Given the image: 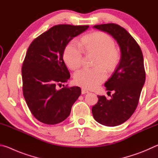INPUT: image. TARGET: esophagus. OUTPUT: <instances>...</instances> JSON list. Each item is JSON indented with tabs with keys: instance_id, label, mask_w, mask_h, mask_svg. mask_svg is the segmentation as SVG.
Returning <instances> with one entry per match:
<instances>
[{
	"instance_id": "1",
	"label": "esophagus",
	"mask_w": 158,
	"mask_h": 158,
	"mask_svg": "<svg viewBox=\"0 0 158 158\" xmlns=\"http://www.w3.org/2000/svg\"><path fill=\"white\" fill-rule=\"evenodd\" d=\"M89 93V90L85 89H84V88H82L81 89V93L82 94H85V93Z\"/></svg>"
}]
</instances>
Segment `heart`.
<instances>
[{
	"mask_svg": "<svg viewBox=\"0 0 158 158\" xmlns=\"http://www.w3.org/2000/svg\"><path fill=\"white\" fill-rule=\"evenodd\" d=\"M84 49L88 52L97 53L93 68H84L74 74V81L85 89H95L102 83L109 72L116 68L120 59V53L115 47L113 38L104 32H93L81 38V44L73 40L66 45L63 59L73 70L79 68L82 64Z\"/></svg>",
	"mask_w": 158,
	"mask_h": 158,
	"instance_id": "b5f03b06",
	"label": "heart"
}]
</instances>
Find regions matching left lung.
I'll list each match as a JSON object with an SVG mask.
<instances>
[{
  "mask_svg": "<svg viewBox=\"0 0 158 158\" xmlns=\"http://www.w3.org/2000/svg\"><path fill=\"white\" fill-rule=\"evenodd\" d=\"M93 28L111 35L121 49L118 65L105 84L108 92L113 91L114 94L110 100L98 95V103L92 107L96 121L114 127L127 121L138 105L146 80L143 53L135 40L121 26L111 23L95 25Z\"/></svg>",
  "mask_w": 158,
  "mask_h": 158,
  "instance_id": "1",
  "label": "left lung"
}]
</instances>
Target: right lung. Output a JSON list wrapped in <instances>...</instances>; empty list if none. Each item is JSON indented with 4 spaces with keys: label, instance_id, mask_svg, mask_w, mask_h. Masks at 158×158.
<instances>
[{
    "label": "right lung",
    "instance_id": "obj_1",
    "mask_svg": "<svg viewBox=\"0 0 158 158\" xmlns=\"http://www.w3.org/2000/svg\"><path fill=\"white\" fill-rule=\"evenodd\" d=\"M89 27L54 26L28 47L21 68L23 94L31 114L43 123L55 125L65 120L81 95L78 86L56 88L70 77L63 58L66 45Z\"/></svg>",
    "mask_w": 158,
    "mask_h": 158
}]
</instances>
